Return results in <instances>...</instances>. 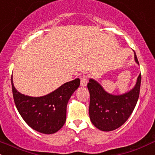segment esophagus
<instances>
[{
  "mask_svg": "<svg viewBox=\"0 0 155 155\" xmlns=\"http://www.w3.org/2000/svg\"><path fill=\"white\" fill-rule=\"evenodd\" d=\"M87 82H88V78L87 76L84 75L81 78V87H86L87 85Z\"/></svg>",
  "mask_w": 155,
  "mask_h": 155,
  "instance_id": "esophagus-1",
  "label": "esophagus"
}]
</instances>
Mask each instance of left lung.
Here are the masks:
<instances>
[{"label": "left lung", "mask_w": 155, "mask_h": 155, "mask_svg": "<svg viewBox=\"0 0 155 155\" xmlns=\"http://www.w3.org/2000/svg\"><path fill=\"white\" fill-rule=\"evenodd\" d=\"M134 59L139 65L134 51ZM141 74L131 90L122 95H112L104 89L100 84L89 79L87 87L90 95L89 118L95 127L103 131H110L121 127L134 110L140 95Z\"/></svg>", "instance_id": "8db88e82"}]
</instances>
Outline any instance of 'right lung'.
I'll use <instances>...</instances> for the list:
<instances>
[{
  "label": "right lung",
  "mask_w": 155,
  "mask_h": 155,
  "mask_svg": "<svg viewBox=\"0 0 155 155\" xmlns=\"http://www.w3.org/2000/svg\"><path fill=\"white\" fill-rule=\"evenodd\" d=\"M12 95L18 113L33 130L45 134L58 131L66 120L70 97L80 86V79L65 83L54 92L41 97L23 95L16 90L11 78Z\"/></svg>",
  "instance_id": "right-lung-1"
}]
</instances>
